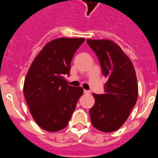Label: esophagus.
Listing matches in <instances>:
<instances>
[{"label": "esophagus", "instance_id": "1", "mask_svg": "<svg viewBox=\"0 0 158 158\" xmlns=\"http://www.w3.org/2000/svg\"><path fill=\"white\" fill-rule=\"evenodd\" d=\"M83 93H84L85 94H90V90H83Z\"/></svg>", "mask_w": 158, "mask_h": 158}]
</instances>
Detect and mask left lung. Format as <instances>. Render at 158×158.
<instances>
[{
	"label": "left lung",
	"mask_w": 158,
	"mask_h": 158,
	"mask_svg": "<svg viewBox=\"0 0 158 158\" xmlns=\"http://www.w3.org/2000/svg\"><path fill=\"white\" fill-rule=\"evenodd\" d=\"M99 60L102 75L107 78L102 94H93L95 102L90 110L93 127L114 132L127 120L138 95L134 65L120 47L110 40H87Z\"/></svg>",
	"instance_id": "1"
}]
</instances>
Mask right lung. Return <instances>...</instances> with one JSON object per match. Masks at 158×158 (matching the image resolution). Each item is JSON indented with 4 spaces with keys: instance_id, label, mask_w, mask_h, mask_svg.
I'll return each instance as SVG.
<instances>
[{
    "instance_id": "obj_1",
    "label": "right lung",
    "mask_w": 158,
    "mask_h": 158,
    "mask_svg": "<svg viewBox=\"0 0 158 158\" xmlns=\"http://www.w3.org/2000/svg\"><path fill=\"white\" fill-rule=\"evenodd\" d=\"M84 38H58L47 44L34 59L24 83V94L31 114L43 130L65 128L83 93L68 84L74 54Z\"/></svg>"
}]
</instances>
